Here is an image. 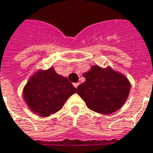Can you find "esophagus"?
Returning <instances> with one entry per match:
<instances>
[{
  "label": "esophagus",
  "mask_w": 153,
  "mask_h": 153,
  "mask_svg": "<svg viewBox=\"0 0 153 153\" xmlns=\"http://www.w3.org/2000/svg\"><path fill=\"white\" fill-rule=\"evenodd\" d=\"M79 83H74V88H78V86H79Z\"/></svg>",
  "instance_id": "34e87169"
}]
</instances>
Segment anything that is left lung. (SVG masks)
Masks as SVG:
<instances>
[{"label":"left lung","mask_w":153,"mask_h":153,"mask_svg":"<svg viewBox=\"0 0 153 153\" xmlns=\"http://www.w3.org/2000/svg\"><path fill=\"white\" fill-rule=\"evenodd\" d=\"M83 76L85 81L78 86L77 94L92 111L113 114L124 104L128 97L131 89L129 80L110 66L93 65Z\"/></svg>","instance_id":"8db88e82"}]
</instances>
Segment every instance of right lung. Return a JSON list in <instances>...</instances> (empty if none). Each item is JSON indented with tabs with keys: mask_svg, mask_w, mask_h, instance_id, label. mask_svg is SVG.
<instances>
[{
	"mask_svg": "<svg viewBox=\"0 0 153 153\" xmlns=\"http://www.w3.org/2000/svg\"><path fill=\"white\" fill-rule=\"evenodd\" d=\"M76 88L67 78L55 72L53 67L38 69L23 88V99L29 108L39 117H49L65 105Z\"/></svg>",
	"mask_w": 153,
	"mask_h": 153,
	"instance_id": "obj_1",
	"label": "right lung"
}]
</instances>
